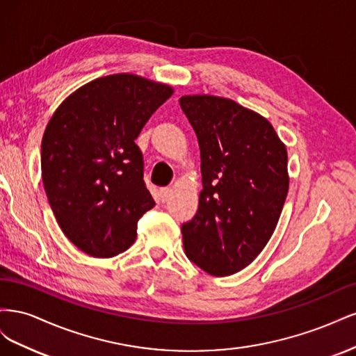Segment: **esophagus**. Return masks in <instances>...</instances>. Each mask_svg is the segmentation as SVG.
Instances as JSON below:
<instances>
[{
    "mask_svg": "<svg viewBox=\"0 0 356 356\" xmlns=\"http://www.w3.org/2000/svg\"><path fill=\"white\" fill-rule=\"evenodd\" d=\"M160 197H161V200L163 202H166L169 197H170V195H172V188H169V187H165V188H160Z\"/></svg>",
    "mask_w": 356,
    "mask_h": 356,
    "instance_id": "34e87169",
    "label": "esophagus"
}]
</instances>
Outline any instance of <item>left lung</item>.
Returning <instances> with one entry per match:
<instances>
[{
	"instance_id": "obj_1",
	"label": "left lung",
	"mask_w": 356,
	"mask_h": 356,
	"mask_svg": "<svg viewBox=\"0 0 356 356\" xmlns=\"http://www.w3.org/2000/svg\"><path fill=\"white\" fill-rule=\"evenodd\" d=\"M200 148L199 209L181 225L188 260L213 276L251 264L275 232L288 193L286 148L264 117L232 99L182 96Z\"/></svg>"
}]
</instances>
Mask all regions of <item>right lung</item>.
<instances>
[{"mask_svg": "<svg viewBox=\"0 0 356 356\" xmlns=\"http://www.w3.org/2000/svg\"><path fill=\"white\" fill-rule=\"evenodd\" d=\"M172 88L114 74L62 102L41 143V175L59 227L83 252L110 258L136 239L154 207L135 139Z\"/></svg>", "mask_w": 356, "mask_h": 356, "instance_id": "add662e5", "label": "right lung"}]
</instances>
